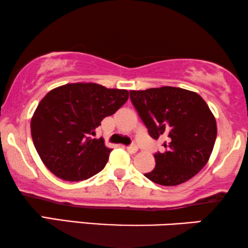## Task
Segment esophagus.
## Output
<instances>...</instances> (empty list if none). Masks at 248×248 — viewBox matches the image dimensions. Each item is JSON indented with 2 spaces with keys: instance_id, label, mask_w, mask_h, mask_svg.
<instances>
[{
  "instance_id": "obj_1",
  "label": "esophagus",
  "mask_w": 248,
  "mask_h": 248,
  "mask_svg": "<svg viewBox=\"0 0 248 248\" xmlns=\"http://www.w3.org/2000/svg\"><path fill=\"white\" fill-rule=\"evenodd\" d=\"M127 150H128V152H130L131 154H136V153L138 152V146H137L136 143L131 144V146L127 147Z\"/></svg>"
}]
</instances>
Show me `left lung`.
Wrapping results in <instances>:
<instances>
[{
    "instance_id": "1",
    "label": "left lung",
    "mask_w": 248,
    "mask_h": 248,
    "mask_svg": "<svg viewBox=\"0 0 248 248\" xmlns=\"http://www.w3.org/2000/svg\"><path fill=\"white\" fill-rule=\"evenodd\" d=\"M130 98L157 140L166 138L164 153H156V166L144 174L162 186H178L190 180L206 165L217 139V122L198 93L162 86L130 91Z\"/></svg>"
}]
</instances>
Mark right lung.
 Here are the masks:
<instances>
[{
    "instance_id": "obj_1",
    "label": "right lung",
    "mask_w": 248,
    "mask_h": 248,
    "mask_svg": "<svg viewBox=\"0 0 248 248\" xmlns=\"http://www.w3.org/2000/svg\"><path fill=\"white\" fill-rule=\"evenodd\" d=\"M127 99L126 90L95 83H70L51 90L31 121L34 146L44 165L65 181H82L104 170L111 149L102 138L91 136Z\"/></svg>"
}]
</instances>
